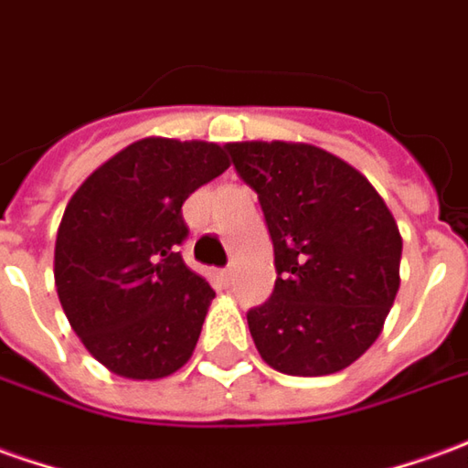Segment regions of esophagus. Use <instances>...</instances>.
Segmentation results:
<instances>
[{
    "label": "esophagus",
    "instance_id": "esophagus-1",
    "mask_svg": "<svg viewBox=\"0 0 468 468\" xmlns=\"http://www.w3.org/2000/svg\"><path fill=\"white\" fill-rule=\"evenodd\" d=\"M223 279H225V281H233V268H225V271H223Z\"/></svg>",
    "mask_w": 468,
    "mask_h": 468
}]
</instances>
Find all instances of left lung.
<instances>
[{"mask_svg": "<svg viewBox=\"0 0 468 468\" xmlns=\"http://www.w3.org/2000/svg\"><path fill=\"white\" fill-rule=\"evenodd\" d=\"M258 192L276 256V286L248 312L273 370L319 378L349 367L380 336L400 286L403 238L365 175L299 142L225 144Z\"/></svg>", "mask_w": 468, "mask_h": 468, "instance_id": "8db88e82", "label": "left lung"}]
</instances>
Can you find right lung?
<instances>
[{
	"label": "right lung",
	"mask_w": 468,
	"mask_h": 468,
	"mask_svg": "<svg viewBox=\"0 0 468 468\" xmlns=\"http://www.w3.org/2000/svg\"><path fill=\"white\" fill-rule=\"evenodd\" d=\"M220 144L149 136L75 189L55 240V289L93 357L129 380H159L195 352L210 283L179 256L182 205L220 177Z\"/></svg>",
	"instance_id": "obj_1"
}]
</instances>
